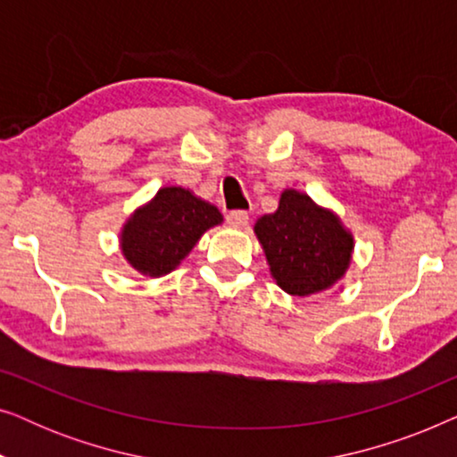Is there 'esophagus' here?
Returning <instances> with one entry per match:
<instances>
[{
	"label": "esophagus",
	"instance_id": "esophagus-1",
	"mask_svg": "<svg viewBox=\"0 0 457 457\" xmlns=\"http://www.w3.org/2000/svg\"><path fill=\"white\" fill-rule=\"evenodd\" d=\"M227 222L235 228H243V227H247L249 216H247V212H243V210H233V212H228Z\"/></svg>",
	"mask_w": 457,
	"mask_h": 457
}]
</instances>
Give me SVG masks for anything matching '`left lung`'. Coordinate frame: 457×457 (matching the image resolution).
I'll use <instances>...</instances> for the list:
<instances>
[{"instance_id": "obj_1", "label": "left lung", "mask_w": 457, "mask_h": 457, "mask_svg": "<svg viewBox=\"0 0 457 457\" xmlns=\"http://www.w3.org/2000/svg\"><path fill=\"white\" fill-rule=\"evenodd\" d=\"M272 277L291 295L328 289L352 258V235L308 195L285 191L278 210L255 222Z\"/></svg>"}]
</instances>
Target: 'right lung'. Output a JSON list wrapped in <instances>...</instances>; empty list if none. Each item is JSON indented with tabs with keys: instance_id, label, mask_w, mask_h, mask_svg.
Here are the masks:
<instances>
[{
	"instance_id": "1",
	"label": "right lung",
	"mask_w": 457,
	"mask_h": 457,
	"mask_svg": "<svg viewBox=\"0 0 457 457\" xmlns=\"http://www.w3.org/2000/svg\"><path fill=\"white\" fill-rule=\"evenodd\" d=\"M222 222L212 204L180 187H164L145 208L137 210L122 230V253L149 277L174 270L199 237Z\"/></svg>"
}]
</instances>
